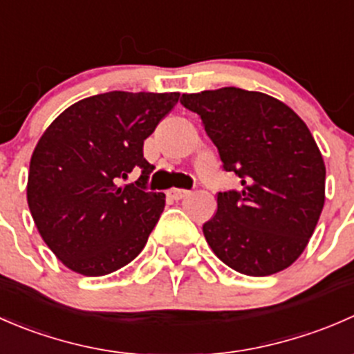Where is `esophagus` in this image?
Masks as SVG:
<instances>
[{"label":"esophagus","mask_w":354,"mask_h":354,"mask_svg":"<svg viewBox=\"0 0 354 354\" xmlns=\"http://www.w3.org/2000/svg\"><path fill=\"white\" fill-rule=\"evenodd\" d=\"M188 195H190V192L188 190H180V188H171L169 190V197L174 200H181V198L188 197Z\"/></svg>","instance_id":"obj_1"}]
</instances>
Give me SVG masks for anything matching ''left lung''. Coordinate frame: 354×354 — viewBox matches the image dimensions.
<instances>
[{
  "mask_svg": "<svg viewBox=\"0 0 354 354\" xmlns=\"http://www.w3.org/2000/svg\"><path fill=\"white\" fill-rule=\"evenodd\" d=\"M240 190L219 192L203 236L227 267L262 277L303 253L326 202V164L305 121L263 92L223 87L183 94Z\"/></svg>",
  "mask_w": 354,
  "mask_h": 354,
  "instance_id": "1",
  "label": "left lung"
}]
</instances>
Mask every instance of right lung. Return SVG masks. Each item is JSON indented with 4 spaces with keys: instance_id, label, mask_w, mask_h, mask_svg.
Wrapping results in <instances>:
<instances>
[{
    "instance_id": "obj_1",
    "label": "right lung",
    "mask_w": 354,
    "mask_h": 354,
    "mask_svg": "<svg viewBox=\"0 0 354 354\" xmlns=\"http://www.w3.org/2000/svg\"><path fill=\"white\" fill-rule=\"evenodd\" d=\"M180 92L113 91L75 102L42 133L30 157L27 202L39 234L73 272L106 276L144 250L164 210L145 190L154 166L144 140ZM133 169L135 184L118 187Z\"/></svg>"
}]
</instances>
